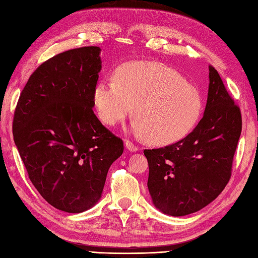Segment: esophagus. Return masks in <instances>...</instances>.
<instances>
[{
  "label": "esophagus",
  "mask_w": 258,
  "mask_h": 258,
  "mask_svg": "<svg viewBox=\"0 0 258 258\" xmlns=\"http://www.w3.org/2000/svg\"><path fill=\"white\" fill-rule=\"evenodd\" d=\"M125 145H126V149H127L130 152H136V151L139 150L138 146H136L132 141L126 140V141H125Z\"/></svg>",
  "instance_id": "34e87169"
}]
</instances>
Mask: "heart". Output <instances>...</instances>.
Wrapping results in <instances>:
<instances>
[{
	"instance_id": "1",
	"label": "heart",
	"mask_w": 258,
	"mask_h": 258,
	"mask_svg": "<svg viewBox=\"0 0 258 258\" xmlns=\"http://www.w3.org/2000/svg\"><path fill=\"white\" fill-rule=\"evenodd\" d=\"M93 103L104 124L114 126L133 112L132 132L154 145L172 144L187 135L204 107L196 87L161 63L120 67L115 80L101 81Z\"/></svg>"
}]
</instances>
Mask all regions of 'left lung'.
I'll return each mask as SVG.
<instances>
[{
	"label": "left lung",
	"mask_w": 258,
	"mask_h": 258,
	"mask_svg": "<svg viewBox=\"0 0 258 258\" xmlns=\"http://www.w3.org/2000/svg\"><path fill=\"white\" fill-rule=\"evenodd\" d=\"M210 70L204 115L184 139L145 150L153 203L161 212L184 216L202 210L225 188L242 132V114L220 74Z\"/></svg>",
	"instance_id": "8db88e82"
}]
</instances>
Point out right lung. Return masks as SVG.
<instances>
[{"instance_id": "add662e5", "label": "right lung", "mask_w": 258, "mask_h": 258, "mask_svg": "<svg viewBox=\"0 0 258 258\" xmlns=\"http://www.w3.org/2000/svg\"><path fill=\"white\" fill-rule=\"evenodd\" d=\"M101 48L65 51L42 63L22 91L13 138L32 184L48 204L82 213L101 199L123 141L93 112Z\"/></svg>"}]
</instances>
